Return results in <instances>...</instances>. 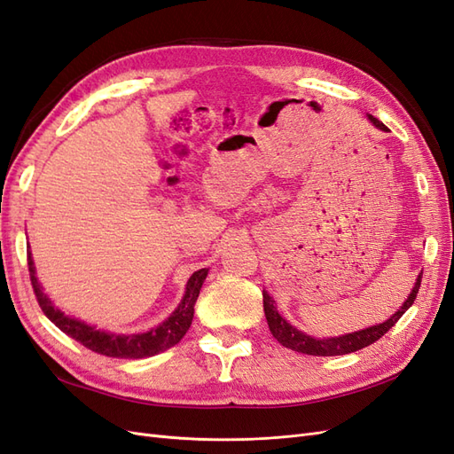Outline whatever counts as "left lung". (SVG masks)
I'll use <instances>...</instances> for the list:
<instances>
[{
    "label": "left lung",
    "instance_id": "obj_1",
    "mask_svg": "<svg viewBox=\"0 0 454 454\" xmlns=\"http://www.w3.org/2000/svg\"><path fill=\"white\" fill-rule=\"evenodd\" d=\"M369 121L373 122V125L384 132H388V127H384V122H380L377 117L369 115ZM420 280H422V272L419 274V278L415 282V287L411 290L409 297L405 303L402 305V309L397 310L394 316L387 322H382L379 325H371L365 329H360V332H354V333H347V335H340V337H327V339H314L303 332H299L297 327H294L292 324H287L282 316L277 310V303H274V299L263 290V309H265V318L269 324V329L272 337L277 339L282 347L286 348H292L295 352L301 354H310V356H342V354H350L356 350H362L369 345H373L375 340H379L384 333L388 332L395 325V322L402 318L405 314V310L415 303L417 294L420 290Z\"/></svg>",
    "mask_w": 454,
    "mask_h": 454
}]
</instances>
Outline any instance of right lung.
<instances>
[{"instance_id": "add662e5", "label": "right lung", "mask_w": 454, "mask_h": 454, "mask_svg": "<svg viewBox=\"0 0 454 454\" xmlns=\"http://www.w3.org/2000/svg\"><path fill=\"white\" fill-rule=\"evenodd\" d=\"M28 270H30V280H32L34 294L37 297V303L41 310L45 312L47 318L59 329H62L67 337L75 339L77 342H81V345L87 347L92 352L109 356V358H149V356H155L159 352H164L170 347L177 345V342H180L187 333L191 322H193L197 297L200 294L202 282L206 280V274H208V269H200L191 274L182 303L177 305V309L170 314V318L164 320L160 325L149 329L145 333L119 335V333L100 332V329H96L81 320L70 318V316H66L62 310L54 309L51 299L43 294V287L39 286L35 278L32 254H28Z\"/></svg>"}]
</instances>
